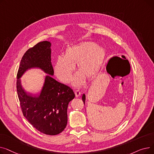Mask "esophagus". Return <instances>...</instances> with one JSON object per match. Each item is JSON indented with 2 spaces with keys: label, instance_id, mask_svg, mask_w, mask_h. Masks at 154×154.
I'll return each mask as SVG.
<instances>
[{
  "label": "esophagus",
  "instance_id": "obj_1",
  "mask_svg": "<svg viewBox=\"0 0 154 154\" xmlns=\"http://www.w3.org/2000/svg\"><path fill=\"white\" fill-rule=\"evenodd\" d=\"M80 94H81V92H80L79 91H76L75 92V96L77 97H79Z\"/></svg>",
  "mask_w": 154,
  "mask_h": 154
}]
</instances>
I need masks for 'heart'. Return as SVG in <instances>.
Listing matches in <instances>:
<instances>
[{
	"label": "heart",
	"instance_id": "heart-1",
	"mask_svg": "<svg viewBox=\"0 0 154 154\" xmlns=\"http://www.w3.org/2000/svg\"><path fill=\"white\" fill-rule=\"evenodd\" d=\"M105 57V50L91 42L80 43L67 48L64 57L59 56L55 63V73L64 83H69L72 79L75 69L74 64H77L80 71L75 75L73 84L76 87L82 85L85 80L94 78L97 74Z\"/></svg>",
	"mask_w": 154,
	"mask_h": 154
}]
</instances>
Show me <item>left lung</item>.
<instances>
[{
	"mask_svg": "<svg viewBox=\"0 0 154 154\" xmlns=\"http://www.w3.org/2000/svg\"><path fill=\"white\" fill-rule=\"evenodd\" d=\"M82 100H83V102H84V103L85 104V95L84 94L83 95H82Z\"/></svg>",
	"mask_w": 154,
	"mask_h": 154,
	"instance_id": "obj_1",
	"label": "left lung"
}]
</instances>
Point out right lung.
Masks as SVG:
<instances>
[{
	"mask_svg": "<svg viewBox=\"0 0 154 154\" xmlns=\"http://www.w3.org/2000/svg\"><path fill=\"white\" fill-rule=\"evenodd\" d=\"M51 46L49 42L43 41L29 48L20 60L17 78H20L27 69L34 67L53 75ZM16 87L23 116L32 126L50 135H57L64 130L67 123L68 104L75 97L70 87L47 76L42 91L37 97L27 95L19 80Z\"/></svg>",
	"mask_w": 154,
	"mask_h": 154,
	"instance_id": "obj_1",
	"label": "right lung"
}]
</instances>
